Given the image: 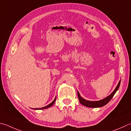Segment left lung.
<instances>
[{
  "instance_id": "8db88e82",
  "label": "left lung",
  "mask_w": 131,
  "mask_h": 131,
  "mask_svg": "<svg viewBox=\"0 0 131 131\" xmlns=\"http://www.w3.org/2000/svg\"><path fill=\"white\" fill-rule=\"evenodd\" d=\"M120 82H121V80L119 81L118 84H117V86L116 87V88L115 89L114 91L112 92L111 94L109 95L108 96L106 97L105 98L98 101H87V100L83 99L82 97L80 95L79 92L77 91L78 97L79 102H80L83 105V106L88 107H90V108H98V107H103L108 103V102L110 101V100H111L112 98V97L114 96L115 94L116 93V92L118 90L120 84Z\"/></svg>"
}]
</instances>
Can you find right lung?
Masks as SVG:
<instances>
[{"mask_svg": "<svg viewBox=\"0 0 131 131\" xmlns=\"http://www.w3.org/2000/svg\"><path fill=\"white\" fill-rule=\"evenodd\" d=\"M56 100V96L55 97L54 99V101L52 102V103H50L49 104L47 105V106H45V107H42V108H33V110H43V109H47V108H49L50 107L52 106L53 105V104L55 103Z\"/></svg>", "mask_w": 131, "mask_h": 131, "instance_id": "add662e5", "label": "right lung"}]
</instances>
